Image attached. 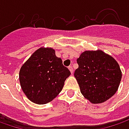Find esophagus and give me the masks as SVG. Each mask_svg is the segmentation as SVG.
I'll return each instance as SVG.
<instances>
[{
  "mask_svg": "<svg viewBox=\"0 0 129 129\" xmlns=\"http://www.w3.org/2000/svg\"><path fill=\"white\" fill-rule=\"evenodd\" d=\"M68 68H69V70H70V72H71V73H73V67H72V66H69V67H68Z\"/></svg>",
  "mask_w": 129,
  "mask_h": 129,
  "instance_id": "esophagus-1",
  "label": "esophagus"
}]
</instances>
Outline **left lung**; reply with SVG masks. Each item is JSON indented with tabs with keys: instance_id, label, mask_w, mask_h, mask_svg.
<instances>
[{
	"instance_id": "1",
	"label": "left lung",
	"mask_w": 129,
	"mask_h": 129,
	"mask_svg": "<svg viewBox=\"0 0 129 129\" xmlns=\"http://www.w3.org/2000/svg\"><path fill=\"white\" fill-rule=\"evenodd\" d=\"M75 77L83 96L92 103H101L118 88L122 74L118 62L101 50L85 51L77 58Z\"/></svg>"
}]
</instances>
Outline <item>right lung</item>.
<instances>
[{
    "instance_id": "obj_1",
    "label": "right lung",
    "mask_w": 129,
    "mask_h": 129,
    "mask_svg": "<svg viewBox=\"0 0 129 129\" xmlns=\"http://www.w3.org/2000/svg\"><path fill=\"white\" fill-rule=\"evenodd\" d=\"M70 74L53 49L42 47L23 64L19 80L23 91L31 101L46 104L62 91Z\"/></svg>"
}]
</instances>
